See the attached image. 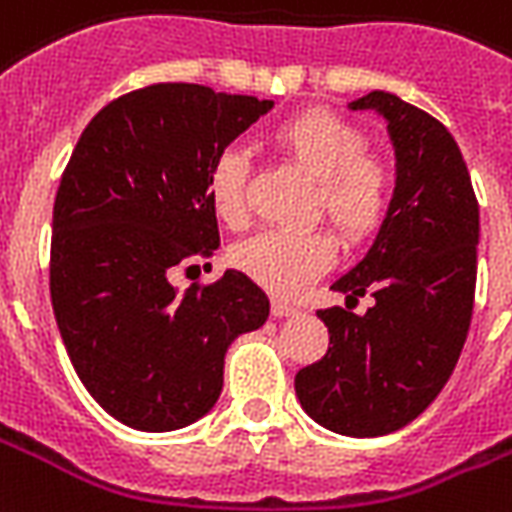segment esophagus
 Segmentation results:
<instances>
[{
  "instance_id": "34e87169",
  "label": "esophagus",
  "mask_w": 512,
  "mask_h": 512,
  "mask_svg": "<svg viewBox=\"0 0 512 512\" xmlns=\"http://www.w3.org/2000/svg\"><path fill=\"white\" fill-rule=\"evenodd\" d=\"M271 314L273 317H295V314H298V308L290 306V303H284V300H273Z\"/></svg>"
}]
</instances>
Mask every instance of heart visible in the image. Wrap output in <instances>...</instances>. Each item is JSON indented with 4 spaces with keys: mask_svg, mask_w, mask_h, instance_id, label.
I'll return each mask as SVG.
<instances>
[{
    "mask_svg": "<svg viewBox=\"0 0 512 512\" xmlns=\"http://www.w3.org/2000/svg\"><path fill=\"white\" fill-rule=\"evenodd\" d=\"M271 144L314 179L308 214H322L346 244H362L384 225L395 174L384 158L362 152L365 136L346 117L330 109H303L273 128ZM206 190L214 214L228 228H247V158L241 152H222ZM333 260V236L319 228L265 230L233 252L236 268L282 298L298 295Z\"/></svg>",
    "mask_w": 512,
    "mask_h": 512,
    "instance_id": "obj_1",
    "label": "heart"
}]
</instances>
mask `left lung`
Wrapping results in <instances>:
<instances>
[{
	"label": "left lung",
	"instance_id": "1",
	"mask_svg": "<svg viewBox=\"0 0 512 512\" xmlns=\"http://www.w3.org/2000/svg\"><path fill=\"white\" fill-rule=\"evenodd\" d=\"M395 147V195L360 263L335 279L346 308L317 311L330 349L298 370L303 411L330 432L378 438L411 424L456 368L473 319L478 201L448 128L395 93L370 91ZM365 291L377 303L354 315Z\"/></svg>",
	"mask_w": 512,
	"mask_h": 512
}]
</instances>
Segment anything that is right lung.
I'll return each mask as SVG.
<instances>
[{"label": "right lung", "instance_id": "add662e5", "mask_svg": "<svg viewBox=\"0 0 512 512\" xmlns=\"http://www.w3.org/2000/svg\"><path fill=\"white\" fill-rule=\"evenodd\" d=\"M273 101L158 83L85 126L53 204L50 300L66 354L96 403L142 432L212 411L228 346L271 303L247 273L179 292L177 265L220 247L209 174Z\"/></svg>", "mask_w": 512, "mask_h": 512}]
</instances>
